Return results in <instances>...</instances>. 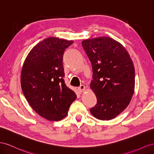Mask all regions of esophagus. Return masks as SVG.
Masks as SVG:
<instances>
[{
    "label": "esophagus",
    "instance_id": "obj_1",
    "mask_svg": "<svg viewBox=\"0 0 154 154\" xmlns=\"http://www.w3.org/2000/svg\"><path fill=\"white\" fill-rule=\"evenodd\" d=\"M78 90L80 92H83L86 90V87L84 85H81L78 88Z\"/></svg>",
    "mask_w": 154,
    "mask_h": 154
}]
</instances>
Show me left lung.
I'll use <instances>...</instances> for the list:
<instances>
[{
    "instance_id": "obj_1",
    "label": "left lung",
    "mask_w": 154,
    "mask_h": 154,
    "mask_svg": "<svg viewBox=\"0 0 154 154\" xmlns=\"http://www.w3.org/2000/svg\"><path fill=\"white\" fill-rule=\"evenodd\" d=\"M93 69L90 88L97 103L90 109L100 120L113 119L128 106L135 90V69L130 56L120 42L108 37L82 41Z\"/></svg>"
}]
</instances>
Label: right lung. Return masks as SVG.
<instances>
[{
    "instance_id": "1",
    "label": "right lung",
    "mask_w": 154,
    "mask_h": 154,
    "mask_svg": "<svg viewBox=\"0 0 154 154\" xmlns=\"http://www.w3.org/2000/svg\"><path fill=\"white\" fill-rule=\"evenodd\" d=\"M73 42L45 38L31 50L22 68L20 85L26 99L35 112L48 121L62 120L77 98L63 79V54Z\"/></svg>"
}]
</instances>
